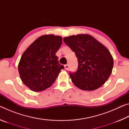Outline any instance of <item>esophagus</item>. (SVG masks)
Segmentation results:
<instances>
[{"mask_svg":"<svg viewBox=\"0 0 129 129\" xmlns=\"http://www.w3.org/2000/svg\"><path fill=\"white\" fill-rule=\"evenodd\" d=\"M64 68L65 70H68L69 69V65H64Z\"/></svg>","mask_w":129,"mask_h":129,"instance_id":"1","label":"esophagus"}]
</instances>
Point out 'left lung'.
Segmentation results:
<instances>
[{"label": "left lung", "mask_w": 129, "mask_h": 129, "mask_svg": "<svg viewBox=\"0 0 129 129\" xmlns=\"http://www.w3.org/2000/svg\"><path fill=\"white\" fill-rule=\"evenodd\" d=\"M63 40L77 58V71L69 73L73 84L83 90H94L103 85L110 77L114 64L109 50L87 34L66 37Z\"/></svg>", "instance_id": "obj_1"}]
</instances>
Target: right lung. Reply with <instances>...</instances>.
Wrapping results in <instances>:
<instances>
[{
  "mask_svg": "<svg viewBox=\"0 0 129 129\" xmlns=\"http://www.w3.org/2000/svg\"><path fill=\"white\" fill-rule=\"evenodd\" d=\"M62 41L60 36L45 35L37 39L23 53L18 71L21 81L31 90L49 88L64 69L56 55Z\"/></svg>",
  "mask_w": 129,
  "mask_h": 129,
  "instance_id": "1",
  "label": "right lung"
}]
</instances>
